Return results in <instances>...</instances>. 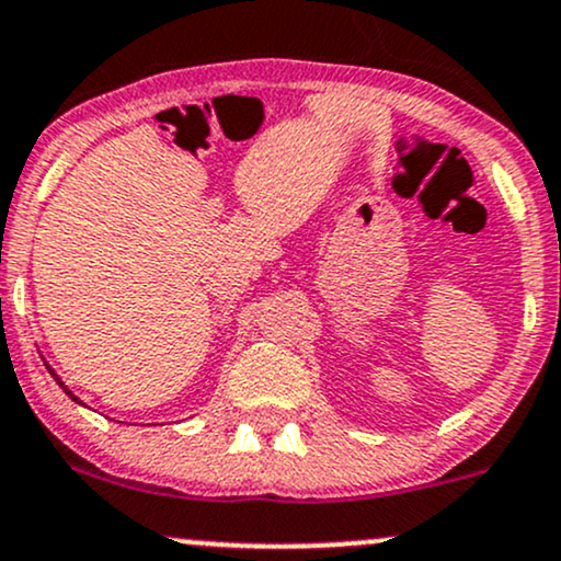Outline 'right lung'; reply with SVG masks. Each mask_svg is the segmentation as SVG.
<instances>
[{"label":"right lung","mask_w":561,"mask_h":561,"mask_svg":"<svg viewBox=\"0 0 561 561\" xmlns=\"http://www.w3.org/2000/svg\"><path fill=\"white\" fill-rule=\"evenodd\" d=\"M46 368H49V374L54 376V381H57V383H59V387H62V389H65V394H67V397H70V400H72V402L83 404V402H80V400H78V397H76V394H72V391H70V389H67V387H65V381H62V379H59V376H57V374H54V368H51V366H46Z\"/></svg>","instance_id":"right-lung-1"}]
</instances>
